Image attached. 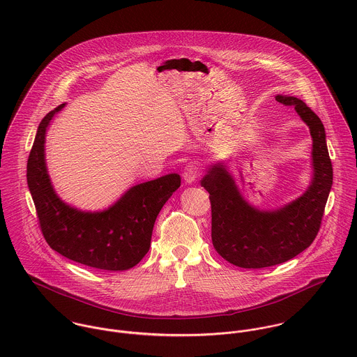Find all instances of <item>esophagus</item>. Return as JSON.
<instances>
[{
  "instance_id": "esophagus-1",
  "label": "esophagus",
  "mask_w": 357,
  "mask_h": 357,
  "mask_svg": "<svg viewBox=\"0 0 357 357\" xmlns=\"http://www.w3.org/2000/svg\"><path fill=\"white\" fill-rule=\"evenodd\" d=\"M199 176H201V170H199V167H197L195 165H188V166H185V169H184V172H183V178H184V181L188 183V184L197 181V180L199 178Z\"/></svg>"
}]
</instances>
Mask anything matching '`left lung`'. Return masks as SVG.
Masks as SVG:
<instances>
[{
	"label": "left lung",
	"instance_id": "1",
	"mask_svg": "<svg viewBox=\"0 0 357 357\" xmlns=\"http://www.w3.org/2000/svg\"><path fill=\"white\" fill-rule=\"evenodd\" d=\"M276 102L293 105L312 136L313 177L305 192L275 210L249 204L222 163L211 165L201 180L210 194L211 241L217 253L241 268H265L286 262L314 241L333 185V165L320 118L294 96Z\"/></svg>",
	"mask_w": 357,
	"mask_h": 357
}]
</instances>
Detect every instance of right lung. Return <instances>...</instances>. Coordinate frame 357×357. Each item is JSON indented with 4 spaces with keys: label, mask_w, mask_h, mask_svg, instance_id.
Wrapping results in <instances>:
<instances>
[{
    "label": "right lung",
    "mask_w": 357,
    "mask_h": 357,
    "mask_svg": "<svg viewBox=\"0 0 357 357\" xmlns=\"http://www.w3.org/2000/svg\"><path fill=\"white\" fill-rule=\"evenodd\" d=\"M64 105L44 116L27 160V184L43 235L54 252L78 264L104 271L130 269L150 250L155 220L181 178L172 173L137 184L102 211L64 204L53 190L45 162L47 130Z\"/></svg>",
    "instance_id": "right-lung-1"
}]
</instances>
